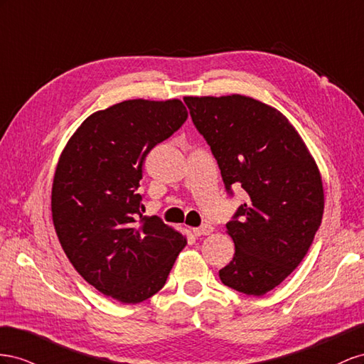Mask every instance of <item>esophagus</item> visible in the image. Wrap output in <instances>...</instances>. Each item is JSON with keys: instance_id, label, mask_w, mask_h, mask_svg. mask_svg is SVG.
<instances>
[{"instance_id": "esophagus-1", "label": "esophagus", "mask_w": 364, "mask_h": 364, "mask_svg": "<svg viewBox=\"0 0 364 364\" xmlns=\"http://www.w3.org/2000/svg\"><path fill=\"white\" fill-rule=\"evenodd\" d=\"M213 232V227L209 224H203L201 227H195L193 228V235L195 236H205V235H210Z\"/></svg>"}]
</instances>
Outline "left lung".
Listing matches in <instances>:
<instances>
[{
  "instance_id": "obj_1",
  "label": "left lung",
  "mask_w": 364,
  "mask_h": 364,
  "mask_svg": "<svg viewBox=\"0 0 364 364\" xmlns=\"http://www.w3.org/2000/svg\"><path fill=\"white\" fill-rule=\"evenodd\" d=\"M195 128L210 146L227 193L248 200L227 223L235 242L221 282L264 296L308 253L323 216V184L314 159L282 112L252 97H184Z\"/></svg>"
}]
</instances>
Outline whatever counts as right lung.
Instances as JSON below:
<instances>
[{
	"instance_id": "add662e5",
	"label": "right lung",
	"mask_w": 364,
	"mask_h": 364,
	"mask_svg": "<svg viewBox=\"0 0 364 364\" xmlns=\"http://www.w3.org/2000/svg\"><path fill=\"white\" fill-rule=\"evenodd\" d=\"M188 119L178 99L124 100L91 114L62 151L51 189L59 242L102 294L139 304L166 284L186 237L143 216V163Z\"/></svg>"
}]
</instances>
